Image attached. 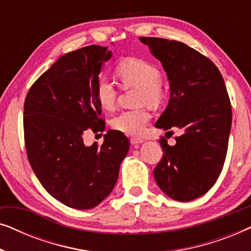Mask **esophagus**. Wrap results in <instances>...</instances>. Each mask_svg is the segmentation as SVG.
Here are the masks:
<instances>
[{
    "label": "esophagus",
    "instance_id": "obj_1",
    "mask_svg": "<svg viewBox=\"0 0 251 251\" xmlns=\"http://www.w3.org/2000/svg\"><path fill=\"white\" fill-rule=\"evenodd\" d=\"M130 143H131L132 145L137 146V145H139V144L143 143V139H140V138H131V139H130Z\"/></svg>",
    "mask_w": 251,
    "mask_h": 251
}]
</instances>
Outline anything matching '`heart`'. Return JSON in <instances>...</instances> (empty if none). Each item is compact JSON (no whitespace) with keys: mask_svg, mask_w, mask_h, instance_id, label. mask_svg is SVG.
Here are the masks:
<instances>
[{"mask_svg":"<svg viewBox=\"0 0 251 251\" xmlns=\"http://www.w3.org/2000/svg\"><path fill=\"white\" fill-rule=\"evenodd\" d=\"M115 74L122 88H138L137 104L157 107L166 97L162 75L159 68L149 60L137 57H126L115 66ZM95 96L104 109H113L119 96L114 82L106 76H99L95 83ZM151 114L145 106L123 111L112 119V128L129 136H139L145 130Z\"/></svg>","mask_w":251,"mask_h":251,"instance_id":"heart-1","label":"heart"}]
</instances>
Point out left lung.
Instances as JSON below:
<instances>
[{"label":"left lung","mask_w":251,"mask_h":251,"mask_svg":"<svg viewBox=\"0 0 251 251\" xmlns=\"http://www.w3.org/2000/svg\"><path fill=\"white\" fill-rule=\"evenodd\" d=\"M139 40L162 63L169 80V104L155 126L181 132L174 146L161 137L163 156L154 178L174 200H194L214 186L227 153L232 107L224 78L209 58L185 43L160 37Z\"/></svg>","instance_id":"1"}]
</instances>
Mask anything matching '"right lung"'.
<instances>
[{
  "mask_svg": "<svg viewBox=\"0 0 251 251\" xmlns=\"http://www.w3.org/2000/svg\"><path fill=\"white\" fill-rule=\"evenodd\" d=\"M111 57L100 46L64 54L34 82L24 104L30 167L48 193L70 208L91 209L107 198L129 151L118 130H108L101 146L83 143L87 130L105 129L95 83Z\"/></svg>",
  "mask_w": 251,
  "mask_h": 251,
  "instance_id": "1",
  "label": "right lung"
}]
</instances>
